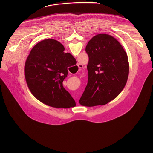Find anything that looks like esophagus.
<instances>
[{"label": "esophagus", "instance_id": "34e87169", "mask_svg": "<svg viewBox=\"0 0 153 153\" xmlns=\"http://www.w3.org/2000/svg\"><path fill=\"white\" fill-rule=\"evenodd\" d=\"M77 67H79V70H80V69H81V68H83V65L79 63V64L77 65ZM77 102H78V100H77Z\"/></svg>", "mask_w": 153, "mask_h": 153}]
</instances>
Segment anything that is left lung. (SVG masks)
<instances>
[{"instance_id": "8db88e82", "label": "left lung", "mask_w": 153, "mask_h": 153, "mask_svg": "<svg viewBox=\"0 0 153 153\" xmlns=\"http://www.w3.org/2000/svg\"><path fill=\"white\" fill-rule=\"evenodd\" d=\"M85 51L89 57L88 80L79 103L86 106L105 105L114 99L126 83V53L114 37L106 34L94 36Z\"/></svg>"}]
</instances>
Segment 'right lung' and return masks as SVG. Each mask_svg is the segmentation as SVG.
Segmentation results:
<instances>
[{
	"mask_svg": "<svg viewBox=\"0 0 153 153\" xmlns=\"http://www.w3.org/2000/svg\"><path fill=\"white\" fill-rule=\"evenodd\" d=\"M64 50L57 40H43L32 48L25 64V80L31 93L41 102L57 108L76 106L62 83L68 67L77 61Z\"/></svg>",
	"mask_w": 153,
	"mask_h": 153,
	"instance_id": "1",
	"label": "right lung"
}]
</instances>
